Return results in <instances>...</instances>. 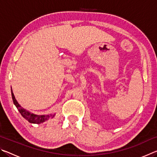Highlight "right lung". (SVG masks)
I'll list each match as a JSON object with an SVG mask.
<instances>
[{
	"instance_id": "obj_1",
	"label": "right lung",
	"mask_w": 157,
	"mask_h": 157,
	"mask_svg": "<svg viewBox=\"0 0 157 157\" xmlns=\"http://www.w3.org/2000/svg\"><path fill=\"white\" fill-rule=\"evenodd\" d=\"M12 97L13 102H14V104L16 107H17L18 111L21 113V116H22L25 120H27L29 123L40 124L41 123H44V122L48 121L50 118H53L55 115V114H49V115H36V114L32 113L30 112H29L28 111L25 110V109H23L19 104H18L14 97V94H13L12 90Z\"/></svg>"
}]
</instances>
